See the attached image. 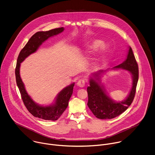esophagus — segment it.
<instances>
[{
    "label": "esophagus",
    "mask_w": 155,
    "mask_h": 155,
    "mask_svg": "<svg viewBox=\"0 0 155 155\" xmlns=\"http://www.w3.org/2000/svg\"><path fill=\"white\" fill-rule=\"evenodd\" d=\"M85 85V81L84 79H80L77 82V85L79 87H84Z\"/></svg>",
    "instance_id": "1"
}]
</instances>
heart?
<instances>
[{
  "instance_id": "obj_1",
  "label": "heart",
  "mask_w": 155,
  "mask_h": 155,
  "mask_svg": "<svg viewBox=\"0 0 155 155\" xmlns=\"http://www.w3.org/2000/svg\"><path fill=\"white\" fill-rule=\"evenodd\" d=\"M102 43V41L101 40H93L90 43V45L87 46V48L89 51H94L97 48H98L100 45ZM106 46L105 45H102L100 46V49L102 51H105L106 49ZM92 65L94 67H96V64H92Z\"/></svg>"
}]
</instances>
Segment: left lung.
I'll return each instance as SVG.
<instances>
[{
  "mask_svg": "<svg viewBox=\"0 0 155 155\" xmlns=\"http://www.w3.org/2000/svg\"><path fill=\"white\" fill-rule=\"evenodd\" d=\"M123 69L128 70L132 76V87L127 98L122 101L116 102L111 99L101 82V76L106 70H100L90 76V85L87 87V105L94 115L100 119H111L125 112L131 104L136 90L139 79V68L134 55L131 47L126 60L111 70Z\"/></svg>",
  "mask_w": 155,
  "mask_h": 155,
  "instance_id": "1",
  "label": "left lung"
}]
</instances>
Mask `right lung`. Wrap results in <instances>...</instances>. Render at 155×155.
<instances>
[{
  "label": "right lung",
  "mask_w": 155,
  "mask_h": 155,
  "mask_svg": "<svg viewBox=\"0 0 155 155\" xmlns=\"http://www.w3.org/2000/svg\"><path fill=\"white\" fill-rule=\"evenodd\" d=\"M64 30V27L52 29L46 32H38L31 37L25 46L21 51L15 69L16 81L19 89L23 103L28 112L35 117L46 120H57L65 110L68 105L69 100L73 94L74 83L61 90L55 98L54 103L49 106H41L37 104L27 94L24 84L19 74L21 63L31 54L35 52L43 42L49 38L58 35Z\"/></svg>",
  "instance_id": "add662e5"
}]
</instances>
